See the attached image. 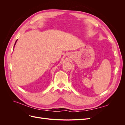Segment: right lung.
I'll list each match as a JSON object with an SVG mask.
<instances>
[{"mask_svg": "<svg viewBox=\"0 0 125 125\" xmlns=\"http://www.w3.org/2000/svg\"><path fill=\"white\" fill-rule=\"evenodd\" d=\"M17 41H16V43H15V44H14V45H16V42H17Z\"/></svg>", "mask_w": 125, "mask_h": 125, "instance_id": "obj_1", "label": "right lung"}]
</instances>
